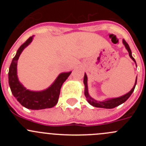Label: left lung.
<instances>
[{"instance_id": "obj_1", "label": "left lung", "mask_w": 146, "mask_h": 146, "mask_svg": "<svg viewBox=\"0 0 146 146\" xmlns=\"http://www.w3.org/2000/svg\"><path fill=\"white\" fill-rule=\"evenodd\" d=\"M123 44L125 45V46H126V49H127L128 51H129V56L132 58V60H133L136 64V61H135L134 58L132 56L131 51V48L130 47H129V44H127V42L123 39ZM87 80H88V78H87L86 74H85V76H84V80H83L84 85H85V96L86 97L88 102H89L91 105H92L93 107H100V108H105V109H112V108H114V107H117V106L120 105V104H121L122 103L125 102L129 99V98L131 95L132 92H133V90H134L135 89V87H136V82H137V77L136 79V82H135L134 86H133V88H132L130 92H128V93L126 94V95H123V96L120 97V98H114V99H110V100H108L102 101V102H98L95 100L92 99V98L90 96L88 91V84H87Z\"/></svg>"}]
</instances>
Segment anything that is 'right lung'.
Segmentation results:
<instances>
[{
    "instance_id": "right-lung-1",
    "label": "right lung",
    "mask_w": 146,
    "mask_h": 146,
    "mask_svg": "<svg viewBox=\"0 0 146 146\" xmlns=\"http://www.w3.org/2000/svg\"><path fill=\"white\" fill-rule=\"evenodd\" d=\"M33 36H30L20 46L13 58L8 72V80L11 92L17 100L29 110H44L51 108L57 104L61 86L71 72L61 73L51 87L42 92H33L25 88L19 82L17 76V63L19 56L25 48L31 43Z\"/></svg>"
}]
</instances>
